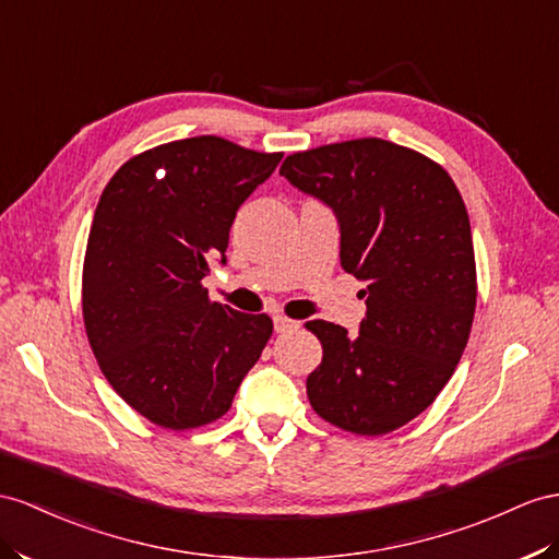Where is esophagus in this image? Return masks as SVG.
<instances>
[{
  "instance_id": "esophagus-1",
  "label": "esophagus",
  "mask_w": 559,
  "mask_h": 559,
  "mask_svg": "<svg viewBox=\"0 0 559 559\" xmlns=\"http://www.w3.org/2000/svg\"><path fill=\"white\" fill-rule=\"evenodd\" d=\"M293 328H297V321L283 317V313H276V317H274V331L276 333H288V331H293Z\"/></svg>"
}]
</instances>
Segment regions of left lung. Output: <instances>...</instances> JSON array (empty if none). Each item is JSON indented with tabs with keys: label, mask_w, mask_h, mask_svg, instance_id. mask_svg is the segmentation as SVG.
<instances>
[{
	"label": "left lung",
	"mask_w": 559,
	"mask_h": 559,
	"mask_svg": "<svg viewBox=\"0 0 559 559\" xmlns=\"http://www.w3.org/2000/svg\"><path fill=\"white\" fill-rule=\"evenodd\" d=\"M281 175L340 224V264L366 288L359 335L309 321L323 361L313 411L354 435H388L435 402L467 345L477 305L475 248L453 179L384 139L293 153Z\"/></svg>",
	"instance_id": "left-lung-1"
}]
</instances>
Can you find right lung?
I'll return each mask as SVG.
<instances>
[{"instance_id":"right-lung-1","label":"right lung","mask_w":559,"mask_h":559,"mask_svg":"<svg viewBox=\"0 0 559 559\" xmlns=\"http://www.w3.org/2000/svg\"><path fill=\"white\" fill-rule=\"evenodd\" d=\"M283 153L219 136L127 160L98 200L82 271L90 345L110 388L143 418L191 429L231 408L274 331L266 313L210 302L238 207Z\"/></svg>"}]
</instances>
